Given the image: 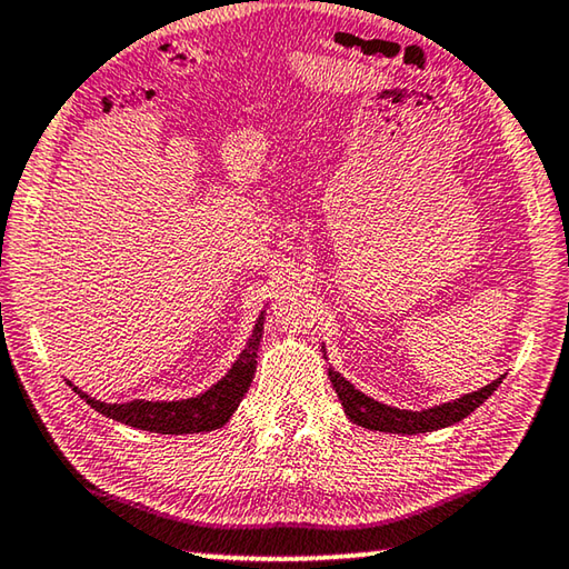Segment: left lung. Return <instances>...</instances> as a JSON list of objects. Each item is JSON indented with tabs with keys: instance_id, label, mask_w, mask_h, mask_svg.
Returning <instances> with one entry per match:
<instances>
[{
	"instance_id": "left-lung-1",
	"label": "left lung",
	"mask_w": 569,
	"mask_h": 569,
	"mask_svg": "<svg viewBox=\"0 0 569 569\" xmlns=\"http://www.w3.org/2000/svg\"><path fill=\"white\" fill-rule=\"evenodd\" d=\"M330 380L335 385V392H337V397H340L347 417H350L355 425H362V427H367V430H380V432L417 435V432L442 430V427H450L455 422L465 420L467 415L475 412L477 407H480L487 397H490L497 387H500L502 377L500 380H495L487 387H482V390L465 395L455 402L432 407V410H425V412L395 410V407L375 402L367 395H362L360 390H355V387L347 382L345 377H340L332 370H330Z\"/></svg>"
}]
</instances>
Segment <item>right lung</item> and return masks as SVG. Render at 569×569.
Instances as JSON below:
<instances>
[{
  "instance_id": "right-lung-1",
  "label": "right lung",
  "mask_w": 569,
  "mask_h": 569,
  "mask_svg": "<svg viewBox=\"0 0 569 569\" xmlns=\"http://www.w3.org/2000/svg\"><path fill=\"white\" fill-rule=\"evenodd\" d=\"M259 340H262V317L252 332V340L244 347V352L239 355L232 370L222 382H217L212 390L204 395L192 397V400L182 402H127V405H104L92 397L74 392L84 397L89 407H94L97 412L104 417H112L117 422H124L129 427H139V430L159 432V435H187V432H209L222 427L229 417L234 415L237 405L242 402L249 385L257 370V350Z\"/></svg>"
}]
</instances>
